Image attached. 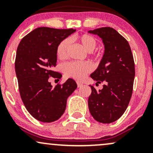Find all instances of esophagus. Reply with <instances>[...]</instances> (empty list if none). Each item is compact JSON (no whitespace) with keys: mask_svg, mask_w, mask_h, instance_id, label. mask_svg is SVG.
Segmentation results:
<instances>
[{"mask_svg":"<svg viewBox=\"0 0 153 153\" xmlns=\"http://www.w3.org/2000/svg\"><path fill=\"white\" fill-rule=\"evenodd\" d=\"M77 85H78V88H80V87H81L82 85V83H81V82H77Z\"/></svg>","mask_w":153,"mask_h":153,"instance_id":"esophagus-1","label":"esophagus"}]
</instances>
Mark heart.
Returning a JSON list of instances; mask_svg holds the SVG:
<instances>
[{
	"label": "heart",
	"instance_id": "1",
	"mask_svg": "<svg viewBox=\"0 0 153 153\" xmlns=\"http://www.w3.org/2000/svg\"><path fill=\"white\" fill-rule=\"evenodd\" d=\"M75 39H76L77 42L80 43L82 47L87 52H89L91 55L94 56V57L99 56V54L94 51L97 46V41L94 36L90 34H83L76 36ZM69 46L70 41L68 39H64L58 44L57 49H56V53L59 58H65L67 54H68ZM62 71L67 77L80 80L87 74L92 71V66L90 63L87 62H70L63 65Z\"/></svg>",
	"mask_w": 153,
	"mask_h": 153
}]
</instances>
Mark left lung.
Returning a JSON list of instances; mask_svg holds the SVG:
<instances>
[{"label":"left lung","instance_id":"8db88e82","mask_svg":"<svg viewBox=\"0 0 153 153\" xmlns=\"http://www.w3.org/2000/svg\"><path fill=\"white\" fill-rule=\"evenodd\" d=\"M89 33L99 36L105 45L99 68L91 75L98 83L104 85L99 91L91 85L89 111L97 122L109 124L122 117L130 101L135 75L134 58L127 40L113 28L101 27Z\"/></svg>","mask_w":153,"mask_h":153}]
</instances>
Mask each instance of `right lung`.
Here are the masks:
<instances>
[{
	"instance_id": "1",
	"label": "right lung",
	"mask_w": 153,
	"mask_h": 153,
	"mask_svg": "<svg viewBox=\"0 0 153 153\" xmlns=\"http://www.w3.org/2000/svg\"><path fill=\"white\" fill-rule=\"evenodd\" d=\"M74 31L73 29L37 28L26 35L17 48L15 71L21 98L29 114L40 122H52L60 118L67 99L77 88L71 78L54 88L49 81L51 77H62L52 71L57 65L56 49Z\"/></svg>"
}]
</instances>
